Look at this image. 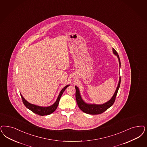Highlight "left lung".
I'll list each match as a JSON object with an SVG mask.
<instances>
[{
	"label": "left lung",
	"instance_id": "1",
	"mask_svg": "<svg viewBox=\"0 0 147 147\" xmlns=\"http://www.w3.org/2000/svg\"><path fill=\"white\" fill-rule=\"evenodd\" d=\"M113 53L117 56V57L118 59V61L119 63V67H121V61L119 55L117 53L116 50L113 48ZM120 84H121V76L119 77V82L118 84V86L117 87L116 90L113 96H112L111 99L109 100V101L103 104H100V105H97V104H87L85 101H84L81 98L80 96V93L78 87L75 86V88L76 89V102L78 104V105L81 111L90 115H99L103 113L105 111L107 110L109 107H111L112 105L113 104L114 102L115 101L117 93L118 91L119 88L120 87Z\"/></svg>",
	"mask_w": 147,
	"mask_h": 147
}]
</instances>
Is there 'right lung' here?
Segmentation results:
<instances>
[{
	"label": "right lung",
	"instance_id": "obj_1",
	"mask_svg": "<svg viewBox=\"0 0 147 147\" xmlns=\"http://www.w3.org/2000/svg\"><path fill=\"white\" fill-rule=\"evenodd\" d=\"M69 86V85H67L61 90V92H60V94H59V96L57 97V99L56 101H55V102L50 107H39V106H37V105L32 104H30L29 102L26 101L22 95H20V96L22 97V99L23 104H24V105L28 109H29L31 111L33 112L34 113H35L37 115H38L40 116H46V115H50L51 113H52L53 112L55 111L56 109H57V107H58L59 101H60V98H61L62 94H63V92L65 91V90L67 88V87H68Z\"/></svg>",
	"mask_w": 147,
	"mask_h": 147
}]
</instances>
